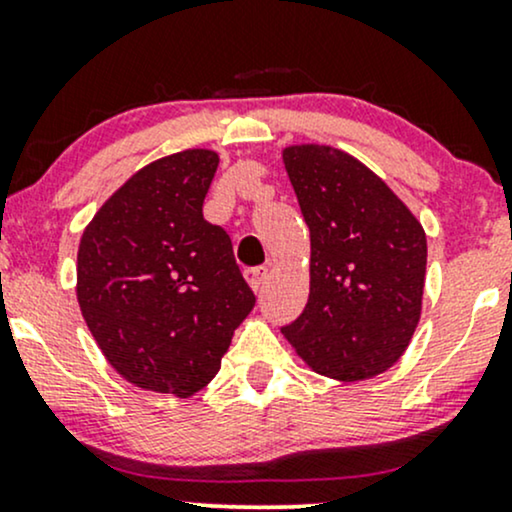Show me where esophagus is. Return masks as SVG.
<instances>
[{
  "label": "esophagus",
  "mask_w": 512,
  "mask_h": 512,
  "mask_svg": "<svg viewBox=\"0 0 512 512\" xmlns=\"http://www.w3.org/2000/svg\"><path fill=\"white\" fill-rule=\"evenodd\" d=\"M245 279H248V284H250L252 291L262 293L264 284H267V269H248Z\"/></svg>",
  "instance_id": "1"
}]
</instances>
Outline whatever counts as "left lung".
I'll return each mask as SVG.
<instances>
[{
	"instance_id": "8db88e82",
	"label": "left lung",
	"mask_w": 512,
	"mask_h": 512,
	"mask_svg": "<svg viewBox=\"0 0 512 512\" xmlns=\"http://www.w3.org/2000/svg\"><path fill=\"white\" fill-rule=\"evenodd\" d=\"M281 158L310 228V296L281 332L325 378H375L402 358L421 320L424 226L342 149L291 144Z\"/></svg>"
}]
</instances>
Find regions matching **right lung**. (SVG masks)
Wrapping results in <instances>:
<instances>
[{
    "mask_svg": "<svg viewBox=\"0 0 512 512\" xmlns=\"http://www.w3.org/2000/svg\"><path fill=\"white\" fill-rule=\"evenodd\" d=\"M211 149L149 163L105 199L76 255V301L127 383L192 397L219 373L255 296L228 233L204 221Z\"/></svg>",
    "mask_w": 512,
    "mask_h": 512,
    "instance_id": "right-lung-1",
    "label": "right lung"
}]
</instances>
